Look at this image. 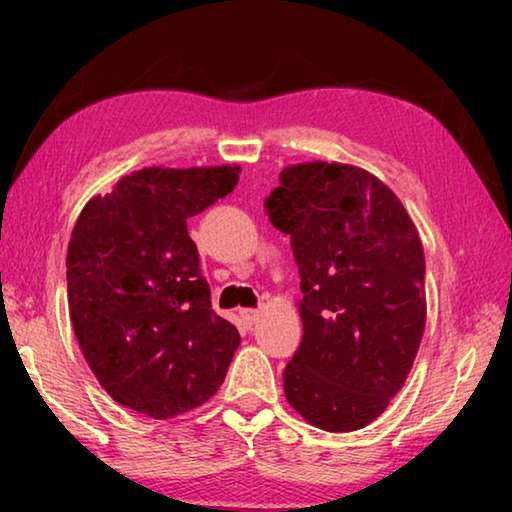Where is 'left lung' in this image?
Wrapping results in <instances>:
<instances>
[{
	"label": "left lung",
	"instance_id": "1",
	"mask_svg": "<svg viewBox=\"0 0 512 512\" xmlns=\"http://www.w3.org/2000/svg\"><path fill=\"white\" fill-rule=\"evenodd\" d=\"M237 180L232 167L135 171L83 207L69 239V318L83 357L112 400L155 420L210 400L239 348L187 232Z\"/></svg>",
	"mask_w": 512,
	"mask_h": 512
}]
</instances>
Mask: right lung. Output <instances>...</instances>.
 <instances>
[{"label":"right lung","instance_id":"obj_1","mask_svg":"<svg viewBox=\"0 0 512 512\" xmlns=\"http://www.w3.org/2000/svg\"><path fill=\"white\" fill-rule=\"evenodd\" d=\"M280 183V228L305 293L284 393L318 429H361L384 413L420 348V237L391 189L359 169L298 164Z\"/></svg>","mask_w":512,"mask_h":512}]
</instances>
